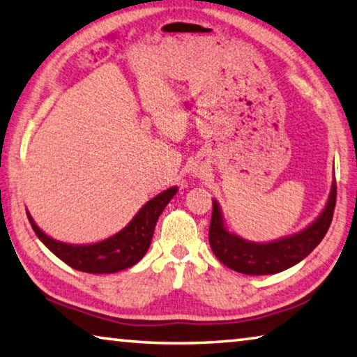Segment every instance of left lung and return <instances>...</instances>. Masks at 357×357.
<instances>
[{
    "label": "left lung",
    "mask_w": 357,
    "mask_h": 357,
    "mask_svg": "<svg viewBox=\"0 0 357 357\" xmlns=\"http://www.w3.org/2000/svg\"><path fill=\"white\" fill-rule=\"evenodd\" d=\"M337 200V183L332 184L329 202L317 222L294 236L283 238L269 244H255L228 233L223 227L219 204L213 202L209 225V244L214 255L227 268L247 275L277 274L304 259L321 243L331 227Z\"/></svg>",
    "instance_id": "left-lung-1"
}]
</instances>
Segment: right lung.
<instances>
[{"mask_svg":"<svg viewBox=\"0 0 357 357\" xmlns=\"http://www.w3.org/2000/svg\"><path fill=\"white\" fill-rule=\"evenodd\" d=\"M176 190V187H172V189L159 193L144 204L134 217V220L124 229H121L118 234L91 245L58 243V241L48 238L45 233H42L33 222L31 215L26 214L38 238L70 268L89 274H112L130 268L144 257L151 245L157 219Z\"/></svg>","mask_w":357,"mask_h":357,"instance_id":"obj_1","label":"right lung"}]
</instances>
